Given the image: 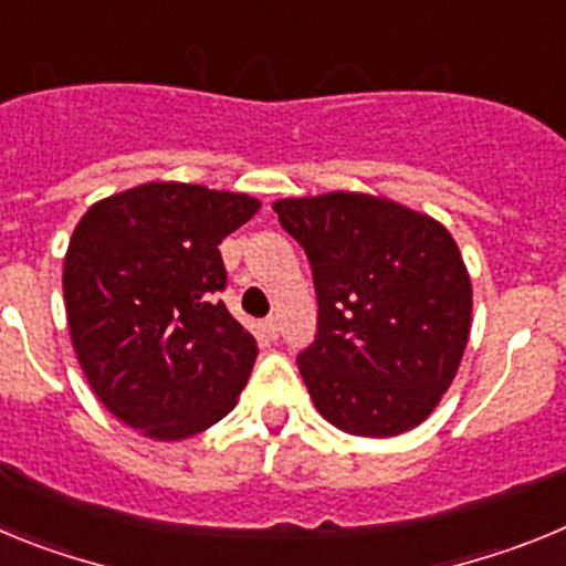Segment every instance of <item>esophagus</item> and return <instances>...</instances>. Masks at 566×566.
<instances>
[{
    "label": "esophagus",
    "instance_id": "1",
    "mask_svg": "<svg viewBox=\"0 0 566 566\" xmlns=\"http://www.w3.org/2000/svg\"><path fill=\"white\" fill-rule=\"evenodd\" d=\"M263 326H266L269 337H277V332H280V326H277V317H266V323H263Z\"/></svg>",
    "mask_w": 566,
    "mask_h": 566
}]
</instances>
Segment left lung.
<instances>
[{"label":"left lung","instance_id":"1","mask_svg":"<svg viewBox=\"0 0 566 566\" xmlns=\"http://www.w3.org/2000/svg\"><path fill=\"white\" fill-rule=\"evenodd\" d=\"M274 212L312 263L317 334L297 368L317 411L354 437L417 428L468 345L473 292L457 240L363 192L286 198Z\"/></svg>","mask_w":566,"mask_h":566}]
</instances>
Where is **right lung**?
<instances>
[{"instance_id":"obj_1","label":"right lung","mask_w":566,"mask_h":566,"mask_svg":"<svg viewBox=\"0 0 566 566\" xmlns=\"http://www.w3.org/2000/svg\"><path fill=\"white\" fill-rule=\"evenodd\" d=\"M260 203L198 184H142L93 203L70 238L64 306L87 382L153 439H187L234 408L258 343L229 314L221 243Z\"/></svg>"}]
</instances>
